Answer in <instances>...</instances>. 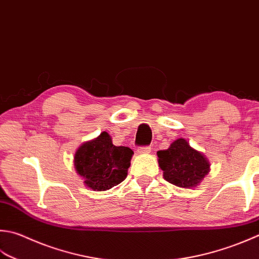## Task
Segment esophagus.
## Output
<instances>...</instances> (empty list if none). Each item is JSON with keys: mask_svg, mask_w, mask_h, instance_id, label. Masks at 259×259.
Returning a JSON list of instances; mask_svg holds the SVG:
<instances>
[{"mask_svg": "<svg viewBox=\"0 0 259 259\" xmlns=\"http://www.w3.org/2000/svg\"><path fill=\"white\" fill-rule=\"evenodd\" d=\"M150 150H151V148L150 147H140V148H138V154H140V155H147V154H149L150 153Z\"/></svg>", "mask_w": 259, "mask_h": 259, "instance_id": "obj_1", "label": "esophagus"}]
</instances>
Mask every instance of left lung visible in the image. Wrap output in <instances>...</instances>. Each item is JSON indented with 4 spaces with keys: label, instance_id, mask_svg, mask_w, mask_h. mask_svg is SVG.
I'll use <instances>...</instances> for the list:
<instances>
[{
    "label": "left lung",
    "instance_id": "left-lung-1",
    "mask_svg": "<svg viewBox=\"0 0 259 259\" xmlns=\"http://www.w3.org/2000/svg\"><path fill=\"white\" fill-rule=\"evenodd\" d=\"M157 157L164 179L182 189L196 187L210 171L209 159L184 138L173 141L168 149L157 151Z\"/></svg>",
    "mask_w": 259,
    "mask_h": 259
}]
</instances>
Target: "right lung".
<instances>
[{
    "mask_svg": "<svg viewBox=\"0 0 259 259\" xmlns=\"http://www.w3.org/2000/svg\"><path fill=\"white\" fill-rule=\"evenodd\" d=\"M133 155L129 147L114 146L111 136L103 131L78 147L74 166L89 189L106 191L125 180Z\"/></svg>",
    "mask_w": 259,
    "mask_h": 259,
    "instance_id": "obj_1",
    "label": "right lung"
}]
</instances>
